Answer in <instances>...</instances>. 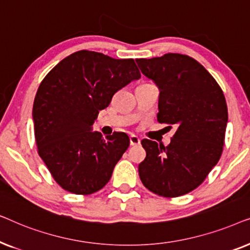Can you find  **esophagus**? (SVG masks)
Masks as SVG:
<instances>
[{
  "instance_id": "obj_1",
  "label": "esophagus",
  "mask_w": 250,
  "mask_h": 250,
  "mask_svg": "<svg viewBox=\"0 0 250 250\" xmlns=\"http://www.w3.org/2000/svg\"><path fill=\"white\" fill-rule=\"evenodd\" d=\"M141 140H140L136 135H131L129 136V145L131 146H139Z\"/></svg>"
}]
</instances>
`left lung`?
<instances>
[{
    "label": "left lung",
    "mask_w": 250,
    "mask_h": 250,
    "mask_svg": "<svg viewBox=\"0 0 250 250\" xmlns=\"http://www.w3.org/2000/svg\"><path fill=\"white\" fill-rule=\"evenodd\" d=\"M135 61L159 88L158 122L176 127L167 146L142 140L146 156L139 165L140 179L158 196H183L199 187L221 158L228 124L223 91L204 66L184 54Z\"/></svg>",
    "instance_id": "8db88e82"
}]
</instances>
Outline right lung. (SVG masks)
I'll return each mask as SVG.
<instances>
[{"label":"right lung","mask_w":250,"mask_h":250,"mask_svg":"<svg viewBox=\"0 0 250 250\" xmlns=\"http://www.w3.org/2000/svg\"><path fill=\"white\" fill-rule=\"evenodd\" d=\"M141 77L133 59L77 51L44 77L33 105L39 155L56 182L75 194H91L109 182L127 150L126 133L104 139L92 125L112 95Z\"/></svg>","instance_id":"obj_1"}]
</instances>
